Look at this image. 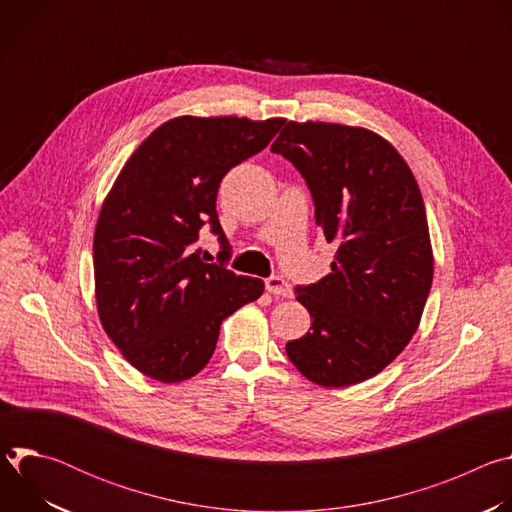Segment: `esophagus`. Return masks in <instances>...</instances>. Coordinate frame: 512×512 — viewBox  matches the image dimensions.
<instances>
[{
	"mask_svg": "<svg viewBox=\"0 0 512 512\" xmlns=\"http://www.w3.org/2000/svg\"><path fill=\"white\" fill-rule=\"evenodd\" d=\"M265 287H267L269 294H273V296H279V298H289L291 296V287L283 277L271 275L269 279H265Z\"/></svg>",
	"mask_w": 512,
	"mask_h": 512,
	"instance_id": "34e87169",
	"label": "esophagus"
}]
</instances>
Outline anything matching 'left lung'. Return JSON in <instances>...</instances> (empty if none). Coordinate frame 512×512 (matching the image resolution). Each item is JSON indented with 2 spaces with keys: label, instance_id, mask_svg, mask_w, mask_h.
I'll list each match as a JSON object with an SVG mask.
<instances>
[{
  "label": "left lung",
  "instance_id": "1",
  "mask_svg": "<svg viewBox=\"0 0 512 512\" xmlns=\"http://www.w3.org/2000/svg\"><path fill=\"white\" fill-rule=\"evenodd\" d=\"M271 152L300 170L316 223L338 247L332 271L298 287L312 326L285 352L316 385L367 381L409 344L431 289L433 251L415 176L367 127L287 121Z\"/></svg>",
  "mask_w": 512,
  "mask_h": 512
}]
</instances>
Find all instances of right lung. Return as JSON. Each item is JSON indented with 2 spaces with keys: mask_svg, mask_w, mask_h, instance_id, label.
Masks as SVG:
<instances>
[{
  "mask_svg": "<svg viewBox=\"0 0 512 512\" xmlns=\"http://www.w3.org/2000/svg\"><path fill=\"white\" fill-rule=\"evenodd\" d=\"M281 125V117H174L139 143L103 200L93 241L97 312L145 377L198 375L223 320L263 294L261 279L206 263L192 247L204 223L225 245L218 184Z\"/></svg>",
  "mask_w": 512,
  "mask_h": 512,
  "instance_id": "add662e5",
  "label": "right lung"
}]
</instances>
